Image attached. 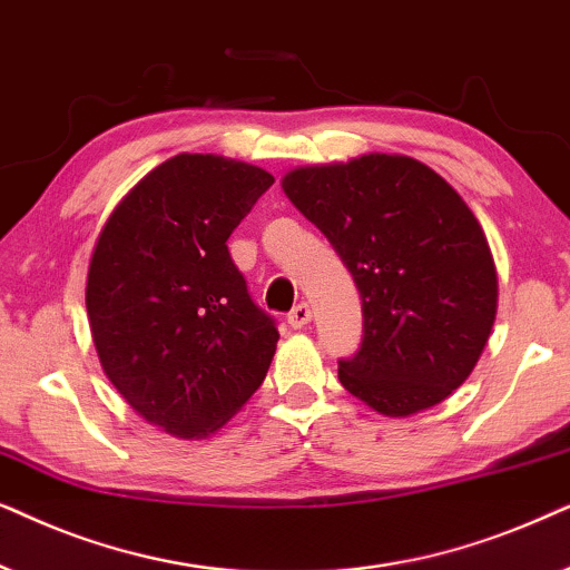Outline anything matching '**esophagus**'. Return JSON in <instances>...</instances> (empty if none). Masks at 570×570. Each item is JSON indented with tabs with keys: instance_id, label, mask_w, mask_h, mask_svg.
I'll return each instance as SVG.
<instances>
[{
	"instance_id": "34e87169",
	"label": "esophagus",
	"mask_w": 570,
	"mask_h": 570,
	"mask_svg": "<svg viewBox=\"0 0 570 570\" xmlns=\"http://www.w3.org/2000/svg\"><path fill=\"white\" fill-rule=\"evenodd\" d=\"M286 321H289L292 328H305V325L313 321V309H309L307 302H302V305H297V307L292 309Z\"/></svg>"
}]
</instances>
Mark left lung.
I'll return each mask as SVG.
<instances>
[{
    "label": "left lung",
    "mask_w": 570,
    "mask_h": 570,
    "mask_svg": "<svg viewBox=\"0 0 570 570\" xmlns=\"http://www.w3.org/2000/svg\"><path fill=\"white\" fill-rule=\"evenodd\" d=\"M281 187L352 273L362 346L344 389L385 416L440 404L472 375L498 313V271L464 197L399 154L297 166Z\"/></svg>",
    "instance_id": "8db88e82"
}]
</instances>
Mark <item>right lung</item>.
Returning <instances> with one entry per match:
<instances>
[{"label": "right lung", "instance_id": "right-lung-1", "mask_svg": "<svg viewBox=\"0 0 570 570\" xmlns=\"http://www.w3.org/2000/svg\"><path fill=\"white\" fill-rule=\"evenodd\" d=\"M273 185L261 166L179 154L117 203L88 265L86 307L106 377L181 440L222 430L261 389L278 331L249 299L226 239Z\"/></svg>", "mask_w": 570, "mask_h": 570}]
</instances>
